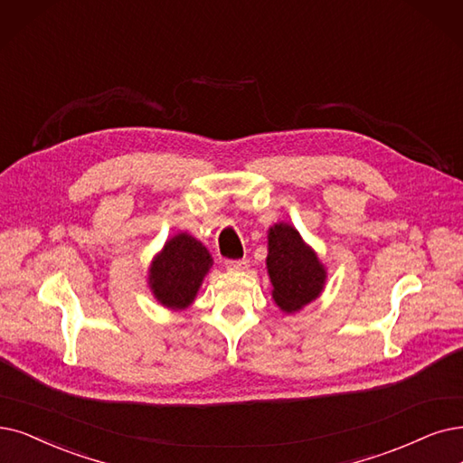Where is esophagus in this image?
Returning a JSON list of instances; mask_svg holds the SVG:
<instances>
[{
  "label": "esophagus",
  "instance_id": "1",
  "mask_svg": "<svg viewBox=\"0 0 463 463\" xmlns=\"http://www.w3.org/2000/svg\"><path fill=\"white\" fill-rule=\"evenodd\" d=\"M247 266H249L247 260H228L226 262V268L230 271H241V269H247Z\"/></svg>",
  "mask_w": 463,
  "mask_h": 463
}]
</instances>
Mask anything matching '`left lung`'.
<instances>
[{
  "label": "left lung",
  "mask_w": 463,
  "mask_h": 463,
  "mask_svg": "<svg viewBox=\"0 0 463 463\" xmlns=\"http://www.w3.org/2000/svg\"><path fill=\"white\" fill-rule=\"evenodd\" d=\"M266 268L271 298L287 316L316 302L328 277L317 252L288 222H277L268 230Z\"/></svg>",
  "instance_id": "8db88e82"
}]
</instances>
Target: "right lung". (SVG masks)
<instances>
[{
  "mask_svg": "<svg viewBox=\"0 0 463 463\" xmlns=\"http://www.w3.org/2000/svg\"><path fill=\"white\" fill-rule=\"evenodd\" d=\"M213 268V256L199 239L178 232L165 241L147 268V287L157 304L182 311L194 304Z\"/></svg>",
  "mask_w": 463,
  "mask_h": 463,
  "instance_id": "obj_1",
  "label": "right lung"
}]
</instances>
